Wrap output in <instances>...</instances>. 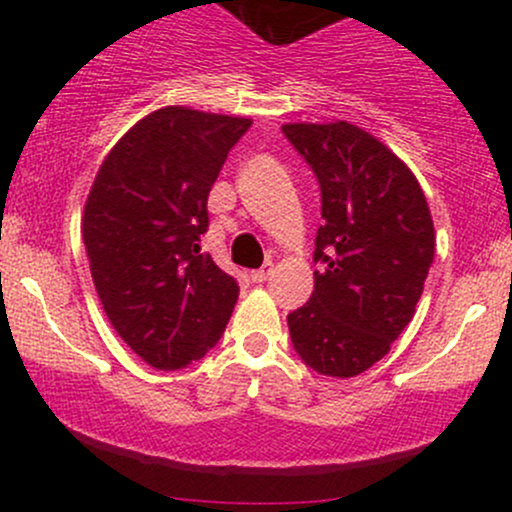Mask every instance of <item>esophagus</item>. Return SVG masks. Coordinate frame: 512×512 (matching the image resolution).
Wrapping results in <instances>:
<instances>
[{"mask_svg":"<svg viewBox=\"0 0 512 512\" xmlns=\"http://www.w3.org/2000/svg\"><path fill=\"white\" fill-rule=\"evenodd\" d=\"M272 274H274V262H264L262 267L255 269V272H252L250 276H252V281H255V284H264V281H267Z\"/></svg>","mask_w":512,"mask_h":512,"instance_id":"1","label":"esophagus"}]
</instances>
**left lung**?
<instances>
[{
    "label": "left lung",
    "mask_w": 512,
    "mask_h": 512,
    "mask_svg": "<svg viewBox=\"0 0 512 512\" xmlns=\"http://www.w3.org/2000/svg\"><path fill=\"white\" fill-rule=\"evenodd\" d=\"M284 137L320 182L315 291L289 313L305 366L354 378L378 363L416 313L436 231L414 173L361 127L293 122Z\"/></svg>",
    "instance_id": "obj_1"
}]
</instances>
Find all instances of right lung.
<instances>
[{"label":"right lung","instance_id":"add662e5","mask_svg":"<svg viewBox=\"0 0 512 512\" xmlns=\"http://www.w3.org/2000/svg\"><path fill=\"white\" fill-rule=\"evenodd\" d=\"M248 117L168 105L105 156L84 207V245L105 315L158 370L187 368L221 339L238 301L233 276L199 240L207 199Z\"/></svg>","mask_w":512,"mask_h":512}]
</instances>
